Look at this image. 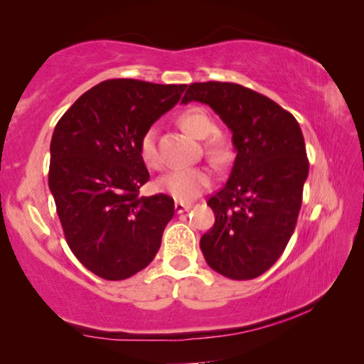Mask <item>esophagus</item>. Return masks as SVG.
I'll return each mask as SVG.
<instances>
[{"label":"esophagus","mask_w":364,"mask_h":364,"mask_svg":"<svg viewBox=\"0 0 364 364\" xmlns=\"http://www.w3.org/2000/svg\"><path fill=\"white\" fill-rule=\"evenodd\" d=\"M193 207L191 204H186V202H180V200H176L175 202V210H176V213H183V212H186V210H189V208Z\"/></svg>","instance_id":"obj_1"}]
</instances>
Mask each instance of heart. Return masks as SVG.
<instances>
[{"label":"heart","instance_id":"heart-1","mask_svg":"<svg viewBox=\"0 0 364 364\" xmlns=\"http://www.w3.org/2000/svg\"><path fill=\"white\" fill-rule=\"evenodd\" d=\"M180 125L189 134H193L197 139H204L215 132V122L202 107H191L180 115ZM207 154L210 156L213 162L221 164L230 157V149L225 143L223 138L213 136L207 141ZM139 154L141 159L144 160L147 167L159 168L160 167V156L156 141V130L149 128L144 132L139 141ZM212 184V175L205 168H181L170 171V173L160 178L157 186L165 194H170L176 200H191L196 196L204 193Z\"/></svg>","mask_w":364,"mask_h":364}]
</instances>
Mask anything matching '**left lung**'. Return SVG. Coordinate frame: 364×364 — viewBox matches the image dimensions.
<instances>
[{"label":"left lung","instance_id":"obj_1","mask_svg":"<svg viewBox=\"0 0 364 364\" xmlns=\"http://www.w3.org/2000/svg\"><path fill=\"white\" fill-rule=\"evenodd\" d=\"M213 109L232 133L236 159L208 199L215 225L200 237L208 267L230 279H254L284 252L308 176L304 134L292 114L236 83H193L181 102Z\"/></svg>","mask_w":364,"mask_h":364}]
</instances>
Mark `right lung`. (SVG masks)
Returning a JSON list of instances; mask_svg holds the SVG:
<instances>
[{
    "label": "right lung",
    "instance_id": "1",
    "mask_svg": "<svg viewBox=\"0 0 364 364\" xmlns=\"http://www.w3.org/2000/svg\"><path fill=\"white\" fill-rule=\"evenodd\" d=\"M186 85L106 80L60 117L51 139L49 189L80 263L107 281L146 268L175 213L170 196H139L149 180L139 141Z\"/></svg>",
    "mask_w": 364,
    "mask_h": 364
}]
</instances>
